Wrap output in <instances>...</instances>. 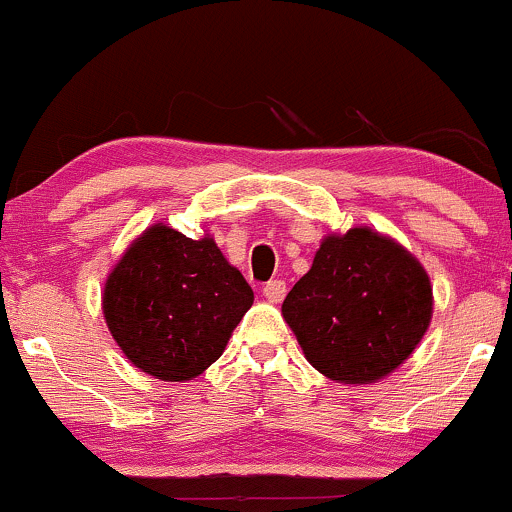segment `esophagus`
Segmentation results:
<instances>
[{"instance_id":"esophagus-1","label":"esophagus","mask_w":512,"mask_h":512,"mask_svg":"<svg viewBox=\"0 0 512 512\" xmlns=\"http://www.w3.org/2000/svg\"><path fill=\"white\" fill-rule=\"evenodd\" d=\"M262 293H264V298H267V301L281 303V301H284V296H286V281H281V279L267 281V284L262 286Z\"/></svg>"}]
</instances>
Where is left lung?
<instances>
[{"mask_svg":"<svg viewBox=\"0 0 512 512\" xmlns=\"http://www.w3.org/2000/svg\"><path fill=\"white\" fill-rule=\"evenodd\" d=\"M431 310L424 267L368 228L322 240L310 272L281 305L305 358L349 385L373 383L407 361Z\"/></svg>","mask_w":512,"mask_h":512,"instance_id":"8db88e82","label":"left lung"}]
</instances>
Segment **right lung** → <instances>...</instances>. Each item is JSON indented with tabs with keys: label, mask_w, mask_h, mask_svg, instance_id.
Wrapping results in <instances>:
<instances>
[{
	"label": "right lung",
	"mask_w": 512,
	"mask_h": 512,
	"mask_svg": "<svg viewBox=\"0 0 512 512\" xmlns=\"http://www.w3.org/2000/svg\"><path fill=\"white\" fill-rule=\"evenodd\" d=\"M252 298L250 284L214 240L154 226L108 276L103 313L134 366L178 383L223 354Z\"/></svg>",
	"instance_id": "obj_1"
}]
</instances>
